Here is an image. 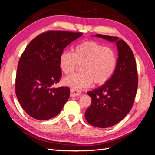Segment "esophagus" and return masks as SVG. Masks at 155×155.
I'll return each instance as SVG.
<instances>
[{"label": "esophagus", "instance_id": "1", "mask_svg": "<svg viewBox=\"0 0 155 155\" xmlns=\"http://www.w3.org/2000/svg\"><path fill=\"white\" fill-rule=\"evenodd\" d=\"M81 94V92L80 90L75 89H70V97H77L78 95H80Z\"/></svg>", "mask_w": 155, "mask_h": 155}]
</instances>
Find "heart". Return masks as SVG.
<instances>
[{
  "label": "heart",
  "instance_id": "b5f03b06",
  "mask_svg": "<svg viewBox=\"0 0 155 155\" xmlns=\"http://www.w3.org/2000/svg\"><path fill=\"white\" fill-rule=\"evenodd\" d=\"M59 64L66 75H70L78 64L81 65V71L66 78L64 83L75 89L85 88L92 82L101 85L109 80L116 67L117 55L111 48L87 40L78 44L73 53L63 51L60 56Z\"/></svg>",
  "mask_w": 155,
  "mask_h": 155
}]
</instances>
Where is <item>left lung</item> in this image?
<instances>
[{
  "label": "left lung",
  "instance_id": "1",
  "mask_svg": "<svg viewBox=\"0 0 155 155\" xmlns=\"http://www.w3.org/2000/svg\"><path fill=\"white\" fill-rule=\"evenodd\" d=\"M109 42H115L118 59L114 73L106 84L87 94L91 104L85 113L89 124L107 128L121 121L132 109L138 87L136 61L131 49L117 36L96 34Z\"/></svg>",
  "mask_w": 155,
  "mask_h": 155
}]
</instances>
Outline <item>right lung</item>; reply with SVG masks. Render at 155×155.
<instances>
[{"mask_svg": "<svg viewBox=\"0 0 155 155\" xmlns=\"http://www.w3.org/2000/svg\"><path fill=\"white\" fill-rule=\"evenodd\" d=\"M81 32L50 30L31 41L20 56L16 75L17 99L34 119L48 120L61 111L70 97L67 87H53L60 81V54Z\"/></svg>", "mask_w": 155, "mask_h": 155, "instance_id": "1", "label": "right lung"}]
</instances>
